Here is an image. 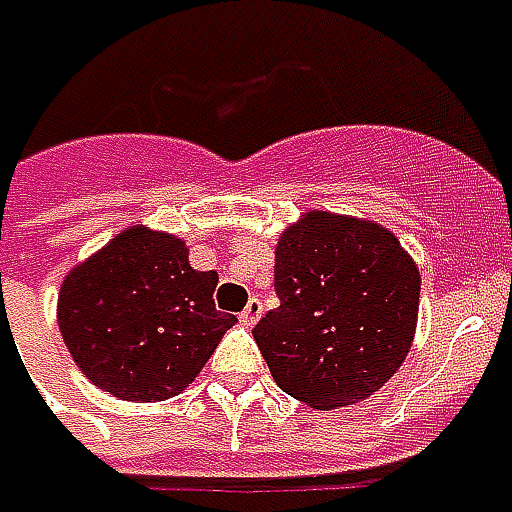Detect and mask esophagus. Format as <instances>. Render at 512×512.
<instances>
[{
    "mask_svg": "<svg viewBox=\"0 0 512 512\" xmlns=\"http://www.w3.org/2000/svg\"><path fill=\"white\" fill-rule=\"evenodd\" d=\"M260 316H263V302H260V299H249V305H246L244 313H241V321H244L246 327H252Z\"/></svg>",
    "mask_w": 512,
    "mask_h": 512,
    "instance_id": "esophagus-1",
    "label": "esophagus"
}]
</instances>
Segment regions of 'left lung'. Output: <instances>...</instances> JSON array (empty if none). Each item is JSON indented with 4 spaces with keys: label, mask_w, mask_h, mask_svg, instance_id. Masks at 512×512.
<instances>
[{
    "label": "left lung",
    "mask_w": 512,
    "mask_h": 512,
    "mask_svg": "<svg viewBox=\"0 0 512 512\" xmlns=\"http://www.w3.org/2000/svg\"><path fill=\"white\" fill-rule=\"evenodd\" d=\"M280 307L252 330L282 391L316 407L355 405L405 363L421 277L380 224L310 210L277 241Z\"/></svg>",
    "instance_id": "1"
}]
</instances>
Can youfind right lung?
<instances>
[{
	"instance_id": "add662e5",
	"label": "right lung",
	"mask_w": 512,
	"mask_h": 512,
	"mask_svg": "<svg viewBox=\"0 0 512 512\" xmlns=\"http://www.w3.org/2000/svg\"><path fill=\"white\" fill-rule=\"evenodd\" d=\"M216 271H196L188 246L135 224L66 274L57 324L96 388L127 402L182 393L238 321L216 310Z\"/></svg>"
}]
</instances>
